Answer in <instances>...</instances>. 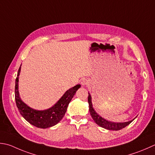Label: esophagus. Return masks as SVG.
<instances>
[{"label": "esophagus", "instance_id": "obj_1", "mask_svg": "<svg viewBox=\"0 0 155 155\" xmlns=\"http://www.w3.org/2000/svg\"><path fill=\"white\" fill-rule=\"evenodd\" d=\"M81 84H82V85H83V86H87L88 84H89V82H88L87 79H86V78H83V79L81 81Z\"/></svg>", "mask_w": 155, "mask_h": 155}]
</instances>
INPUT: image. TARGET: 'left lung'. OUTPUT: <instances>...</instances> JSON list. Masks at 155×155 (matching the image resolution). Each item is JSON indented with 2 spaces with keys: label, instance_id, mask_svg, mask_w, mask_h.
I'll return each mask as SVG.
<instances>
[{
  "label": "left lung",
  "instance_id": "obj_1",
  "mask_svg": "<svg viewBox=\"0 0 155 155\" xmlns=\"http://www.w3.org/2000/svg\"><path fill=\"white\" fill-rule=\"evenodd\" d=\"M88 102H89V112L93 120L95 121V122L97 124L98 126L102 127L105 129H107L109 130H120L124 128H125L126 126L131 123L133 120V119L131 121H129V122H112L110 121H108L107 120L104 119V117L100 116L94 110L93 107V104L91 101V95L89 93V96H88Z\"/></svg>",
  "mask_w": 155,
  "mask_h": 155
}]
</instances>
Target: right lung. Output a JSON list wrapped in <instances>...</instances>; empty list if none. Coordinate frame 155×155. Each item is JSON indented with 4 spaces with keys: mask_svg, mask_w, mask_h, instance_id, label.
Here are the masks:
<instances>
[{
    "mask_svg": "<svg viewBox=\"0 0 155 155\" xmlns=\"http://www.w3.org/2000/svg\"><path fill=\"white\" fill-rule=\"evenodd\" d=\"M20 72L21 66L17 72L15 89V101L19 113L26 121L38 128H47L55 126L65 115L69 103L77 91L81 87V84H77L66 91L62 97L51 107L45 110H35L27 105L20 98L19 93V76Z\"/></svg>",
    "mask_w": 155,
    "mask_h": 155,
    "instance_id": "obj_1",
    "label": "right lung"
}]
</instances>
